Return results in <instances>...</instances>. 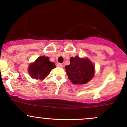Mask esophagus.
Segmentation results:
<instances>
[{"label":"esophagus","instance_id":"esophagus-1","mask_svg":"<svg viewBox=\"0 0 127 127\" xmlns=\"http://www.w3.org/2000/svg\"><path fill=\"white\" fill-rule=\"evenodd\" d=\"M57 66H58V67H63V64L61 63H58L57 64Z\"/></svg>","mask_w":127,"mask_h":127}]
</instances>
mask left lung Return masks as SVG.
<instances>
[{"label": "left lung", "mask_w": 127, "mask_h": 127, "mask_svg": "<svg viewBox=\"0 0 127 127\" xmlns=\"http://www.w3.org/2000/svg\"><path fill=\"white\" fill-rule=\"evenodd\" d=\"M70 63L65 69L73 84H85L93 77L95 67L88 58L71 57Z\"/></svg>", "instance_id": "left-lung-1"}]
</instances>
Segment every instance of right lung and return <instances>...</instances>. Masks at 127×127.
<instances>
[{
    "label": "right lung",
    "mask_w": 127,
    "mask_h": 127,
    "mask_svg": "<svg viewBox=\"0 0 127 127\" xmlns=\"http://www.w3.org/2000/svg\"><path fill=\"white\" fill-rule=\"evenodd\" d=\"M55 64L49 61L48 57L40 56L34 63L29 65V73L33 79H43L48 75Z\"/></svg>",
    "instance_id": "add662e5"
}]
</instances>
